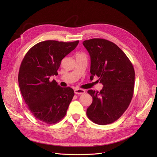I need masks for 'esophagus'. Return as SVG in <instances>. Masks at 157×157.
<instances>
[{
  "instance_id": "obj_1",
  "label": "esophagus",
  "mask_w": 157,
  "mask_h": 157,
  "mask_svg": "<svg viewBox=\"0 0 157 157\" xmlns=\"http://www.w3.org/2000/svg\"><path fill=\"white\" fill-rule=\"evenodd\" d=\"M74 93L77 95H82L85 93V90L80 88H76L74 90Z\"/></svg>"
}]
</instances>
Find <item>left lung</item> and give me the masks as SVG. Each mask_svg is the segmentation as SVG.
<instances>
[{
	"label": "left lung",
	"instance_id": "obj_1",
	"mask_svg": "<svg viewBox=\"0 0 157 157\" xmlns=\"http://www.w3.org/2000/svg\"><path fill=\"white\" fill-rule=\"evenodd\" d=\"M91 59L90 79L97 76L102 84L100 92L89 90L93 101L88 118L98 125L109 124L127 110L134 94L135 71L127 56L114 43L104 39L84 40Z\"/></svg>",
	"mask_w": 157,
	"mask_h": 157
}]
</instances>
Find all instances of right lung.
<instances>
[{
    "mask_svg": "<svg viewBox=\"0 0 157 157\" xmlns=\"http://www.w3.org/2000/svg\"><path fill=\"white\" fill-rule=\"evenodd\" d=\"M78 43L79 40L42 41L32 46L23 58L18 73L20 91L28 109L40 121L52 125L65 116L74 90L60 86L50 77L58 75L62 60Z\"/></svg>",
    "mask_w": 157,
    "mask_h": 157,
    "instance_id": "1",
    "label": "right lung"
}]
</instances>
